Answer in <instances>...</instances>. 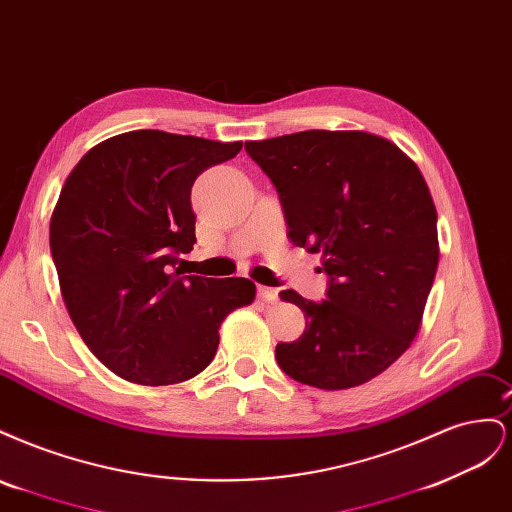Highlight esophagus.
Returning <instances> with one entry per match:
<instances>
[{
	"label": "esophagus",
	"instance_id": "34e87169",
	"mask_svg": "<svg viewBox=\"0 0 512 512\" xmlns=\"http://www.w3.org/2000/svg\"><path fill=\"white\" fill-rule=\"evenodd\" d=\"M258 297L265 303H275L277 301V290L269 286H258Z\"/></svg>",
	"mask_w": 512,
	"mask_h": 512
}]
</instances>
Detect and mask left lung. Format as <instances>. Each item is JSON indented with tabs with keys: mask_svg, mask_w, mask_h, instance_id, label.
<instances>
[{
	"mask_svg": "<svg viewBox=\"0 0 512 512\" xmlns=\"http://www.w3.org/2000/svg\"><path fill=\"white\" fill-rule=\"evenodd\" d=\"M280 194L288 237L322 254L327 301L282 290L305 331L277 344L286 374L324 391L376 378L421 327L438 271V215L418 166L361 130H307L245 143Z\"/></svg>",
	"mask_w": 512,
	"mask_h": 512,
	"instance_id": "left-lung-1",
	"label": "left lung"
}]
</instances>
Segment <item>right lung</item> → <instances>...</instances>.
Segmentation results:
<instances>
[{
  "label": "right lung",
  "instance_id": "right-lung-1",
  "mask_svg": "<svg viewBox=\"0 0 512 512\" xmlns=\"http://www.w3.org/2000/svg\"><path fill=\"white\" fill-rule=\"evenodd\" d=\"M241 147L134 130L89 149L61 188L51 218L61 297L87 348L119 378H194L213 361L224 318L254 301L245 277L170 269L196 243V177Z\"/></svg>",
  "mask_w": 512,
  "mask_h": 512
}]
</instances>
